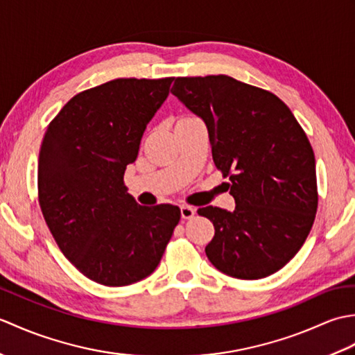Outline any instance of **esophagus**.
Listing matches in <instances>:
<instances>
[{"label":"esophagus","mask_w":355,"mask_h":355,"mask_svg":"<svg viewBox=\"0 0 355 355\" xmlns=\"http://www.w3.org/2000/svg\"><path fill=\"white\" fill-rule=\"evenodd\" d=\"M180 212H182L183 220H191V218H193V215H195V209L184 205V206L180 207Z\"/></svg>","instance_id":"obj_1"}]
</instances>
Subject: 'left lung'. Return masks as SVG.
<instances>
[{
	"instance_id": "8db88e82",
	"label": "left lung",
	"mask_w": 355,
	"mask_h": 355,
	"mask_svg": "<svg viewBox=\"0 0 355 355\" xmlns=\"http://www.w3.org/2000/svg\"><path fill=\"white\" fill-rule=\"evenodd\" d=\"M171 93L205 120L236 202L233 212L198 209L215 227L209 261L238 279L276 273L304 245L318 212L315 158L302 126L277 96L225 74L177 78Z\"/></svg>"
}]
</instances>
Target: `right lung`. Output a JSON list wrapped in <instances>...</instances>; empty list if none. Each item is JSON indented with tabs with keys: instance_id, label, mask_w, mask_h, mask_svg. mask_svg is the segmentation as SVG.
I'll use <instances>...</instances> for the list:
<instances>
[{
	"instance_id": "add662e5",
	"label": "right lung",
	"mask_w": 355,
	"mask_h": 355,
	"mask_svg": "<svg viewBox=\"0 0 355 355\" xmlns=\"http://www.w3.org/2000/svg\"><path fill=\"white\" fill-rule=\"evenodd\" d=\"M172 80L114 79L85 89L45 131L37 162L44 220L65 258L97 284L149 276L182 216L172 205H137L123 183Z\"/></svg>"
}]
</instances>
